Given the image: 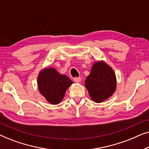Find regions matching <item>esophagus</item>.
<instances>
[{
	"mask_svg": "<svg viewBox=\"0 0 149 149\" xmlns=\"http://www.w3.org/2000/svg\"><path fill=\"white\" fill-rule=\"evenodd\" d=\"M73 81L76 83H79L81 82V78L80 77H74V78L73 79Z\"/></svg>",
	"mask_w": 149,
	"mask_h": 149,
	"instance_id": "esophagus-1",
	"label": "esophagus"
}]
</instances>
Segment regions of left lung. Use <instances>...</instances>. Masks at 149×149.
<instances>
[{
    "mask_svg": "<svg viewBox=\"0 0 149 149\" xmlns=\"http://www.w3.org/2000/svg\"><path fill=\"white\" fill-rule=\"evenodd\" d=\"M85 87L91 98L102 102L109 98L116 89V77L111 67L104 62L95 63L85 80Z\"/></svg>",
    "mask_w": 149,
    "mask_h": 149,
    "instance_id": "8db88e82",
    "label": "left lung"
}]
</instances>
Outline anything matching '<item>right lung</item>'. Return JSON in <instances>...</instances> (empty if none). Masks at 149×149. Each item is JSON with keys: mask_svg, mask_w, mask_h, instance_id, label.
Here are the masks:
<instances>
[{"mask_svg": "<svg viewBox=\"0 0 149 149\" xmlns=\"http://www.w3.org/2000/svg\"><path fill=\"white\" fill-rule=\"evenodd\" d=\"M73 82L64 74H60L56 69L46 68L38 77V87L40 93L52 104L60 103L65 92Z\"/></svg>", "mask_w": 149, "mask_h": 149, "instance_id": "obj_1", "label": "right lung"}]
</instances>
